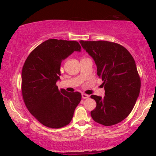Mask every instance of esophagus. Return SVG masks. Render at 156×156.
Segmentation results:
<instances>
[{
    "instance_id": "esophagus-1",
    "label": "esophagus",
    "mask_w": 156,
    "mask_h": 156,
    "mask_svg": "<svg viewBox=\"0 0 156 156\" xmlns=\"http://www.w3.org/2000/svg\"><path fill=\"white\" fill-rule=\"evenodd\" d=\"M82 99H87V98H89V95L86 94H82Z\"/></svg>"
}]
</instances>
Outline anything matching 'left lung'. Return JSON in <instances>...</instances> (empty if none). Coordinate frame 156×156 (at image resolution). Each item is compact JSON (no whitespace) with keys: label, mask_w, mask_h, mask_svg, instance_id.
I'll list each match as a JSON object with an SVG mask.
<instances>
[{"label":"left lung","mask_w":156,"mask_h":156,"mask_svg":"<svg viewBox=\"0 0 156 156\" xmlns=\"http://www.w3.org/2000/svg\"><path fill=\"white\" fill-rule=\"evenodd\" d=\"M97 65V74L104 81V97L91 95L97 107L91 112L96 122L112 126L131 112L140 89L135 60L125 48L108 41L80 42Z\"/></svg>","instance_id":"1"}]
</instances>
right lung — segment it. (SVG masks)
<instances>
[{
    "label": "right lung",
    "mask_w": 156,
    "mask_h": 156,
    "mask_svg": "<svg viewBox=\"0 0 156 156\" xmlns=\"http://www.w3.org/2000/svg\"><path fill=\"white\" fill-rule=\"evenodd\" d=\"M78 42L50 39L38 45L25 62L22 94L25 106L37 120L52 129L67 125L82 99L80 92L59 90L60 65L74 52H81Z\"/></svg>",
    "instance_id": "right-lung-1"
}]
</instances>
